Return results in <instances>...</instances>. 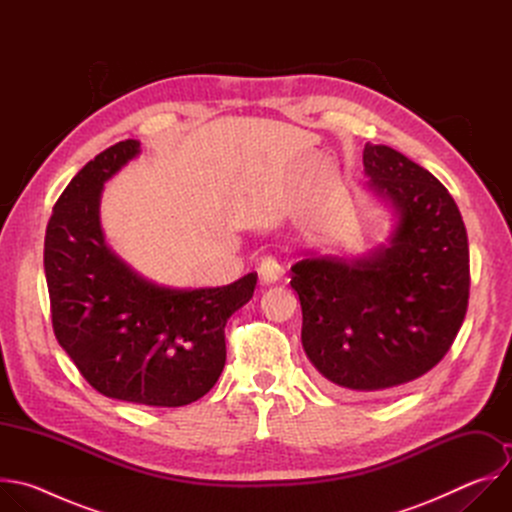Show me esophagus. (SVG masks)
<instances>
[{"label": "esophagus", "instance_id": "obj_1", "mask_svg": "<svg viewBox=\"0 0 512 512\" xmlns=\"http://www.w3.org/2000/svg\"><path fill=\"white\" fill-rule=\"evenodd\" d=\"M281 263L275 259V257H265L259 267H257V273H259V281L261 285H271L279 279L281 275Z\"/></svg>", "mask_w": 512, "mask_h": 512}]
</instances>
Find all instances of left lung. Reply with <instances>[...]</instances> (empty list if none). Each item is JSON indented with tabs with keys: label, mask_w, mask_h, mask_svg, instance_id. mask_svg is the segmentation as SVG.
I'll return each mask as SVG.
<instances>
[{
	"label": "left lung",
	"mask_w": 512,
	"mask_h": 512,
	"mask_svg": "<svg viewBox=\"0 0 512 512\" xmlns=\"http://www.w3.org/2000/svg\"><path fill=\"white\" fill-rule=\"evenodd\" d=\"M367 188L393 214L387 243L291 265L302 346L340 395L395 393L450 350L468 308L470 253L446 186L389 145L362 152Z\"/></svg>",
	"instance_id": "8db88e82"
}]
</instances>
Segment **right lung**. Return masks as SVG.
<instances>
[{
	"mask_svg": "<svg viewBox=\"0 0 512 512\" xmlns=\"http://www.w3.org/2000/svg\"><path fill=\"white\" fill-rule=\"evenodd\" d=\"M141 154L125 139L60 194L46 227L44 273L58 344L101 395L150 407L204 397L227 360L225 326L257 273L223 287H168L133 271L105 241V182Z\"/></svg>",
	"mask_w": 512,
	"mask_h": 512,
	"instance_id": "add662e5",
	"label": "right lung"
}]
</instances>
